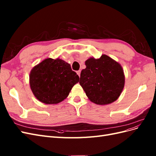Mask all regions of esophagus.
Wrapping results in <instances>:
<instances>
[{
  "label": "esophagus",
  "mask_w": 156,
  "mask_h": 156,
  "mask_svg": "<svg viewBox=\"0 0 156 156\" xmlns=\"http://www.w3.org/2000/svg\"><path fill=\"white\" fill-rule=\"evenodd\" d=\"M77 75H79V76L80 77V75H81V70H78V71H77Z\"/></svg>",
  "instance_id": "obj_1"
}]
</instances>
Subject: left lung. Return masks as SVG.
Here are the masks:
<instances>
[{"label": "left lung", "mask_w": 156, "mask_h": 156, "mask_svg": "<svg viewBox=\"0 0 156 156\" xmlns=\"http://www.w3.org/2000/svg\"><path fill=\"white\" fill-rule=\"evenodd\" d=\"M81 71L79 84L92 102L107 105L119 98L124 87L125 76L121 65L106 55L98 59L90 58Z\"/></svg>", "instance_id": "obj_1"}]
</instances>
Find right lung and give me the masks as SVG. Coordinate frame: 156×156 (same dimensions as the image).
Wrapping results in <instances>:
<instances>
[{
  "label": "right lung",
  "instance_id": "1",
  "mask_svg": "<svg viewBox=\"0 0 156 156\" xmlns=\"http://www.w3.org/2000/svg\"><path fill=\"white\" fill-rule=\"evenodd\" d=\"M30 86L34 96L45 104H56L66 98L79 81L70 64L60 58H47L32 68Z\"/></svg>",
  "mask_w": 156,
  "mask_h": 156
}]
</instances>
